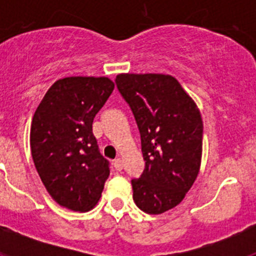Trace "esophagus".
Returning a JSON list of instances; mask_svg holds the SVG:
<instances>
[{"mask_svg":"<svg viewBox=\"0 0 256 256\" xmlns=\"http://www.w3.org/2000/svg\"><path fill=\"white\" fill-rule=\"evenodd\" d=\"M112 165H114L115 170H122L123 169V162H122V159H115L114 162H112Z\"/></svg>","mask_w":256,"mask_h":256,"instance_id":"esophagus-1","label":"esophagus"}]
</instances>
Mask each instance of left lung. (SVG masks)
Returning <instances> with one entry per match:
<instances>
[{
    "mask_svg": "<svg viewBox=\"0 0 256 256\" xmlns=\"http://www.w3.org/2000/svg\"><path fill=\"white\" fill-rule=\"evenodd\" d=\"M115 84L141 136L144 169L130 180L133 200L142 212L162 214L180 204L198 177L202 151L200 112L170 76L119 74Z\"/></svg>",
    "mask_w": 256,
    "mask_h": 256,
    "instance_id": "left-lung-1",
    "label": "left lung"
}]
</instances>
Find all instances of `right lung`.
I'll use <instances>...</instances> for the list:
<instances>
[{
    "label": "right lung",
    "mask_w": 256,
    "mask_h": 256,
    "mask_svg": "<svg viewBox=\"0 0 256 256\" xmlns=\"http://www.w3.org/2000/svg\"><path fill=\"white\" fill-rule=\"evenodd\" d=\"M112 91L105 76L58 79L32 120V158L40 180L58 204L74 212L96 205L110 174L92 123Z\"/></svg>",
    "instance_id": "1"
}]
</instances>
